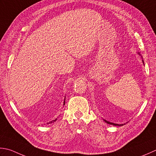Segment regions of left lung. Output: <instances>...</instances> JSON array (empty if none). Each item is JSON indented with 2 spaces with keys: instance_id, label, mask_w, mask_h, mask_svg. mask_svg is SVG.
<instances>
[{
  "instance_id": "left-lung-1",
  "label": "left lung",
  "mask_w": 156,
  "mask_h": 156,
  "mask_svg": "<svg viewBox=\"0 0 156 156\" xmlns=\"http://www.w3.org/2000/svg\"><path fill=\"white\" fill-rule=\"evenodd\" d=\"M104 120L105 122H107L108 124H112V125H114V126H122L123 124H114V123H112V122H108L107 120Z\"/></svg>"
}]
</instances>
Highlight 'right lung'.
Segmentation results:
<instances>
[{"instance_id":"add662e5","label":"right lung","mask_w":156,"mask_h":156,"mask_svg":"<svg viewBox=\"0 0 156 156\" xmlns=\"http://www.w3.org/2000/svg\"><path fill=\"white\" fill-rule=\"evenodd\" d=\"M63 105H65V101H64V104H63ZM56 120H57V119H55V120H53V121H51L50 123H52V122H55V121H56Z\"/></svg>"}]
</instances>
